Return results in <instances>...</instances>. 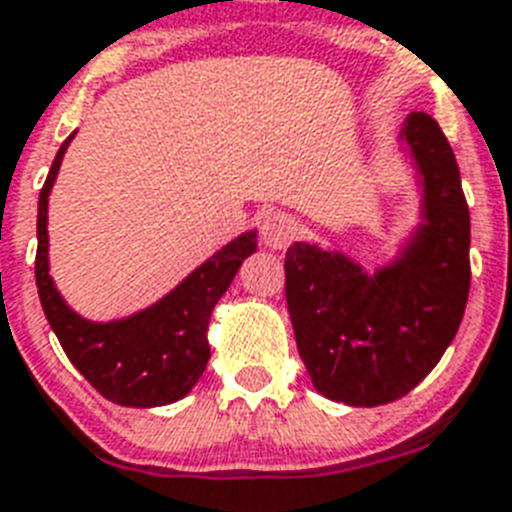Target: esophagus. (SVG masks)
<instances>
[{"label":"esophagus","mask_w":512,"mask_h":512,"mask_svg":"<svg viewBox=\"0 0 512 512\" xmlns=\"http://www.w3.org/2000/svg\"><path fill=\"white\" fill-rule=\"evenodd\" d=\"M296 219L286 211H268L260 219V239L270 250H286L291 239L296 237Z\"/></svg>","instance_id":"obj_1"}]
</instances>
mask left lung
Returning a JSON list of instances; mask_svg holds the SVG:
<instances>
[{
    "instance_id": "left-lung-1",
    "label": "left lung",
    "mask_w": 512,
    "mask_h": 512,
    "mask_svg": "<svg viewBox=\"0 0 512 512\" xmlns=\"http://www.w3.org/2000/svg\"><path fill=\"white\" fill-rule=\"evenodd\" d=\"M420 195L417 224L366 270L353 255L293 242L286 301L314 389L350 407L410 394L459 332L469 296V208L441 126L407 115L397 136Z\"/></svg>"
}]
</instances>
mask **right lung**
Returning a JSON list of instances; mask_svg holds the SVG:
<instances>
[{"label":"right lung","instance_id":"right-lung-1","mask_svg":"<svg viewBox=\"0 0 512 512\" xmlns=\"http://www.w3.org/2000/svg\"><path fill=\"white\" fill-rule=\"evenodd\" d=\"M61 144L38 198L35 283L51 330L66 358L102 397L121 407H162L190 394L211 358L208 322L242 262L257 252V229H247L203 260L172 291L118 319H87L71 309L51 278L48 198L71 139Z\"/></svg>","mask_w":512,"mask_h":512}]
</instances>
